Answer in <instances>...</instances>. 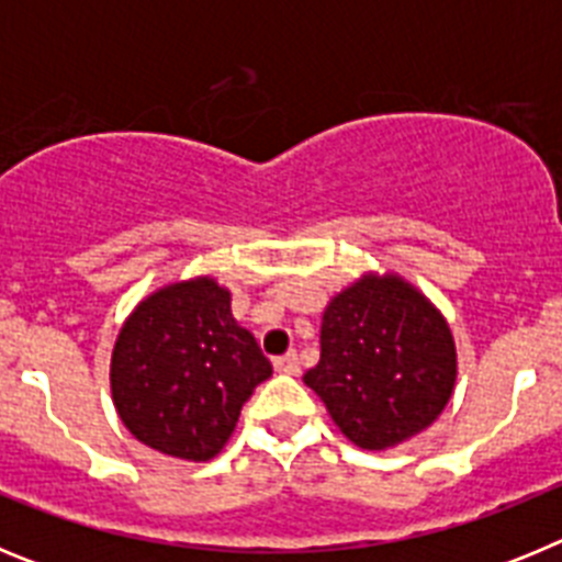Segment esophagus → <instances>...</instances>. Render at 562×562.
<instances>
[{
  "label": "esophagus",
  "mask_w": 562,
  "mask_h": 562,
  "mask_svg": "<svg viewBox=\"0 0 562 562\" xmlns=\"http://www.w3.org/2000/svg\"><path fill=\"white\" fill-rule=\"evenodd\" d=\"M272 366H276L278 374H290V376H295L297 371H301V362H297V355H295V351H290V355H284V357H278V360L272 362Z\"/></svg>",
  "instance_id": "obj_1"
}]
</instances>
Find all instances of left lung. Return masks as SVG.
Masks as SVG:
<instances>
[{
	"instance_id": "left-lung-1",
	"label": "left lung",
	"mask_w": 562,
	"mask_h": 562,
	"mask_svg": "<svg viewBox=\"0 0 562 562\" xmlns=\"http://www.w3.org/2000/svg\"><path fill=\"white\" fill-rule=\"evenodd\" d=\"M459 374L448 317L400 272H362L324 312L321 362L304 382L340 434L391 450L428 430Z\"/></svg>"
}]
</instances>
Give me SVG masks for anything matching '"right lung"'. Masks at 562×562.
Wrapping results in <instances>:
<instances>
[{
    "label": "right lung",
    "instance_id": "right-lung-1",
    "mask_svg": "<svg viewBox=\"0 0 562 562\" xmlns=\"http://www.w3.org/2000/svg\"><path fill=\"white\" fill-rule=\"evenodd\" d=\"M272 366L211 276L148 292L123 321L109 362L114 411L134 439L162 456L211 461Z\"/></svg>",
    "mask_w": 562,
    "mask_h": 562
}]
</instances>
